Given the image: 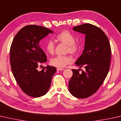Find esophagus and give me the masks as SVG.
<instances>
[{
    "label": "esophagus",
    "mask_w": 121,
    "mask_h": 121,
    "mask_svg": "<svg viewBox=\"0 0 121 121\" xmlns=\"http://www.w3.org/2000/svg\"><path fill=\"white\" fill-rule=\"evenodd\" d=\"M64 69H63V68H57L56 69V70L57 71H62V70H63Z\"/></svg>",
    "instance_id": "1"
}]
</instances>
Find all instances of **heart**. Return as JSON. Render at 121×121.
Returning a JSON list of instances; mask_svg holds the SVG:
<instances>
[{
	"label": "heart",
	"instance_id": "b5f03b06",
	"mask_svg": "<svg viewBox=\"0 0 121 121\" xmlns=\"http://www.w3.org/2000/svg\"><path fill=\"white\" fill-rule=\"evenodd\" d=\"M56 39L59 42L67 45V52L72 54H76L79 51V45L75 42V37L70 32L66 30L61 32L57 35ZM45 49L50 54H54L55 46L53 41L49 40L47 42L45 45ZM72 62V57L69 56H58L52 58L50 60V63L52 65L59 68L65 67Z\"/></svg>",
	"mask_w": 121,
	"mask_h": 121
}]
</instances>
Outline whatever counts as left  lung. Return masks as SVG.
Instances as JSON below:
<instances>
[{
    "instance_id": "1",
    "label": "left lung",
    "mask_w": 121,
    "mask_h": 121,
    "mask_svg": "<svg viewBox=\"0 0 121 121\" xmlns=\"http://www.w3.org/2000/svg\"><path fill=\"white\" fill-rule=\"evenodd\" d=\"M73 30L86 35L84 50L75 62L85 70L79 73L78 70L72 69L69 90L74 97L85 98L96 93L108 73L111 46L106 34L97 26L84 24L74 26Z\"/></svg>"
}]
</instances>
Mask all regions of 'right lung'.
<instances>
[{
  "mask_svg": "<svg viewBox=\"0 0 121 121\" xmlns=\"http://www.w3.org/2000/svg\"><path fill=\"white\" fill-rule=\"evenodd\" d=\"M53 33L43 26H26L17 33L11 45L10 60L13 74L22 90L31 97H39L47 93L56 72V67L50 65L41 71L38 70L39 65L47 60L39 45V41Z\"/></svg>",
  "mask_w": 121,
  "mask_h": 121,
  "instance_id": "right-lung-1",
  "label": "right lung"
}]
</instances>
